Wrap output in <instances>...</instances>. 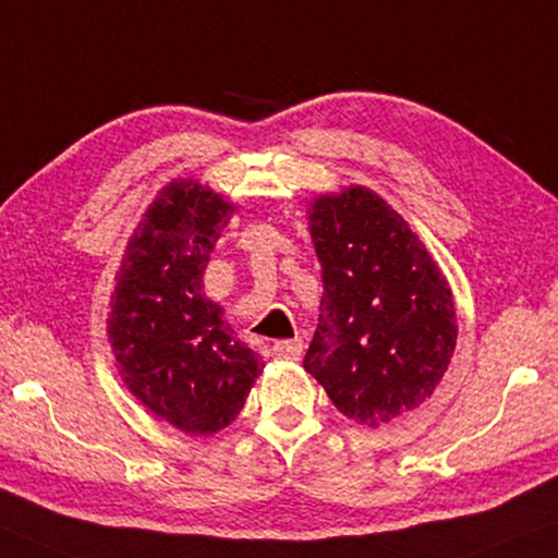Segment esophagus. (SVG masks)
<instances>
[{"label": "esophagus", "instance_id": "obj_1", "mask_svg": "<svg viewBox=\"0 0 558 558\" xmlns=\"http://www.w3.org/2000/svg\"><path fill=\"white\" fill-rule=\"evenodd\" d=\"M303 354V341L301 339H290V341H276L272 343V356L276 359H288V361H298Z\"/></svg>", "mask_w": 558, "mask_h": 558}]
</instances>
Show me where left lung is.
Here are the masks:
<instances>
[{
  "label": "left lung",
  "instance_id": "1",
  "mask_svg": "<svg viewBox=\"0 0 558 558\" xmlns=\"http://www.w3.org/2000/svg\"><path fill=\"white\" fill-rule=\"evenodd\" d=\"M324 278L305 372L336 410L379 427L433 397L458 339L450 286L410 225L372 190L313 202Z\"/></svg>",
  "mask_w": 558,
  "mask_h": 558
}]
</instances>
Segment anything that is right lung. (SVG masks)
I'll list each match as a JSON object with an SVG mask.
<instances>
[{
	"instance_id": "1",
	"label": "right lung",
	"mask_w": 558,
	"mask_h": 558,
	"mask_svg": "<svg viewBox=\"0 0 558 558\" xmlns=\"http://www.w3.org/2000/svg\"><path fill=\"white\" fill-rule=\"evenodd\" d=\"M230 215L232 204L199 184L179 179L163 186L131 234L111 298L108 336L123 381L190 435L230 425L265 366L202 293Z\"/></svg>"
}]
</instances>
